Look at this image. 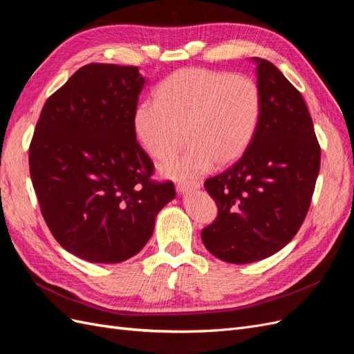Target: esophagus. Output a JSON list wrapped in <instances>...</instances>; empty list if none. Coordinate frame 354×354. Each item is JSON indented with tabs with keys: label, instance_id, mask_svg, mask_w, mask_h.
<instances>
[{
	"label": "esophagus",
	"instance_id": "34e87169",
	"mask_svg": "<svg viewBox=\"0 0 354 354\" xmlns=\"http://www.w3.org/2000/svg\"><path fill=\"white\" fill-rule=\"evenodd\" d=\"M201 187V181L199 180H186V181H178L177 183V190L178 194H185V192L194 190Z\"/></svg>",
	"mask_w": 354,
	"mask_h": 354
}]
</instances>
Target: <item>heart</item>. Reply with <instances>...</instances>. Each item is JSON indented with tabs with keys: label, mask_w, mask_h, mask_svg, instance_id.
Segmentation results:
<instances>
[{
	"label": "heart",
	"mask_w": 354,
	"mask_h": 354,
	"mask_svg": "<svg viewBox=\"0 0 354 354\" xmlns=\"http://www.w3.org/2000/svg\"><path fill=\"white\" fill-rule=\"evenodd\" d=\"M263 109L261 91L245 75L202 68L171 73L158 85L155 100H145L134 113V130L145 151L164 159L183 145V153L162 164L171 177L196 176L212 160H236L257 133Z\"/></svg>",
	"instance_id": "heart-1"
}]
</instances>
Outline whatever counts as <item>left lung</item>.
<instances>
[{
  "label": "left lung",
  "mask_w": 354,
  "mask_h": 354,
  "mask_svg": "<svg viewBox=\"0 0 354 354\" xmlns=\"http://www.w3.org/2000/svg\"><path fill=\"white\" fill-rule=\"evenodd\" d=\"M263 109L243 155L205 180L217 218L201 238L217 259L245 264L291 242L307 216L320 168V146L306 102L273 63L255 57Z\"/></svg>",
  "instance_id": "8db88e82"
}]
</instances>
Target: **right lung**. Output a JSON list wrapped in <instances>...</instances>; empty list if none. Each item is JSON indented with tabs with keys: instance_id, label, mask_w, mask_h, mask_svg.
<instances>
[{
	"instance_id": "obj_1",
	"label": "right lung",
	"mask_w": 354,
	"mask_h": 354,
	"mask_svg": "<svg viewBox=\"0 0 354 354\" xmlns=\"http://www.w3.org/2000/svg\"><path fill=\"white\" fill-rule=\"evenodd\" d=\"M137 66L90 63L47 99L29 145V173L55 239L90 263H121L151 239L173 181L152 180L134 113Z\"/></svg>"
}]
</instances>
